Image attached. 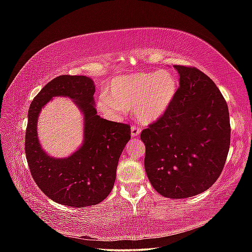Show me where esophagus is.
Listing matches in <instances>:
<instances>
[{"label":"esophagus","mask_w":252,"mask_h":252,"mask_svg":"<svg viewBox=\"0 0 252 252\" xmlns=\"http://www.w3.org/2000/svg\"><path fill=\"white\" fill-rule=\"evenodd\" d=\"M141 133V129L140 127H136V126H131V135L132 136H139Z\"/></svg>","instance_id":"obj_1"}]
</instances>
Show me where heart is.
<instances>
[{
    "mask_svg": "<svg viewBox=\"0 0 252 252\" xmlns=\"http://www.w3.org/2000/svg\"><path fill=\"white\" fill-rule=\"evenodd\" d=\"M179 83L169 70L135 72L111 80L97 107L103 113L119 116L132 106L135 118L151 123L168 110L178 93Z\"/></svg>",
    "mask_w": 252,
    "mask_h": 252,
    "instance_id": "heart-1",
    "label": "heart"
}]
</instances>
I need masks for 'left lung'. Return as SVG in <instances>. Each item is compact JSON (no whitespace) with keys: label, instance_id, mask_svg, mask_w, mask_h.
<instances>
[{"label":"left lung","instance_id":"1","mask_svg":"<svg viewBox=\"0 0 252 252\" xmlns=\"http://www.w3.org/2000/svg\"><path fill=\"white\" fill-rule=\"evenodd\" d=\"M180 87L163 116L141 132L145 170L169 199L204 192L224 168L230 146L229 111L213 81L192 66L174 65Z\"/></svg>","mask_w":252,"mask_h":252}]
</instances>
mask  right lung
Masks as SVG:
<instances>
[{
    "label": "right lung",
    "instance_id": "add662e5",
    "mask_svg": "<svg viewBox=\"0 0 252 252\" xmlns=\"http://www.w3.org/2000/svg\"><path fill=\"white\" fill-rule=\"evenodd\" d=\"M95 87L85 75H60L43 87L30 104L25 135L27 163L35 184L49 199L71 207L96 205L108 196L116 181L117 167L130 126L100 118L94 94ZM72 98L86 118L84 144L67 159H52L37 141L36 121L50 98Z\"/></svg>",
    "mask_w": 252,
    "mask_h": 252
}]
</instances>
